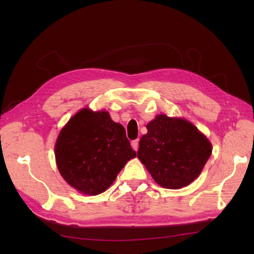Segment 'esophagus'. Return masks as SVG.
Returning a JSON list of instances; mask_svg holds the SVG:
<instances>
[{
	"mask_svg": "<svg viewBox=\"0 0 254 254\" xmlns=\"http://www.w3.org/2000/svg\"><path fill=\"white\" fill-rule=\"evenodd\" d=\"M131 146H132V148L136 151L137 149H139V140L132 141V142H131Z\"/></svg>",
	"mask_w": 254,
	"mask_h": 254,
	"instance_id": "obj_1",
	"label": "esophagus"
}]
</instances>
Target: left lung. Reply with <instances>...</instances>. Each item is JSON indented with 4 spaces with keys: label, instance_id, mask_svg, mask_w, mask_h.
<instances>
[{
    "label": "left lung",
    "instance_id": "8db88e82",
    "mask_svg": "<svg viewBox=\"0 0 254 254\" xmlns=\"http://www.w3.org/2000/svg\"><path fill=\"white\" fill-rule=\"evenodd\" d=\"M146 128L137 157L158 184L181 189L200 175L212 153V145L193 124L161 114Z\"/></svg>",
    "mask_w": 254,
    "mask_h": 254
}]
</instances>
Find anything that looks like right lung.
<instances>
[{
	"label": "right lung",
	"mask_w": 254,
	"mask_h": 254,
	"mask_svg": "<svg viewBox=\"0 0 254 254\" xmlns=\"http://www.w3.org/2000/svg\"><path fill=\"white\" fill-rule=\"evenodd\" d=\"M59 173L83 194L97 195L108 189L136 156L125 128L108 112L82 109L61 130L55 147Z\"/></svg>",
	"instance_id": "add662e5"
}]
</instances>
